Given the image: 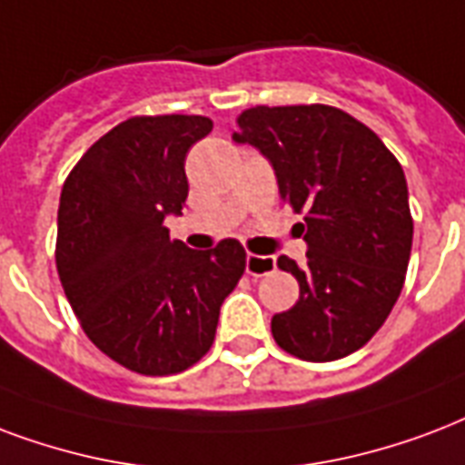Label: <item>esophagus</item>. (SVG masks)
<instances>
[{
	"mask_svg": "<svg viewBox=\"0 0 465 465\" xmlns=\"http://www.w3.org/2000/svg\"><path fill=\"white\" fill-rule=\"evenodd\" d=\"M275 271V258L271 256H256V253H248L246 256V272L253 275V278H261V275H268V272Z\"/></svg>",
	"mask_w": 465,
	"mask_h": 465,
	"instance_id": "34e87169",
	"label": "esophagus"
}]
</instances>
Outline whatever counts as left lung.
<instances>
[{
    "label": "left lung",
    "instance_id": "left-lung-1",
    "mask_svg": "<svg viewBox=\"0 0 465 465\" xmlns=\"http://www.w3.org/2000/svg\"><path fill=\"white\" fill-rule=\"evenodd\" d=\"M233 141L258 148L282 202L307 214V263L278 258L300 282V300L272 317V339L314 363L359 351L398 302L412 251L398 158L366 124L327 104L246 109Z\"/></svg>",
    "mask_w": 465,
    "mask_h": 465
}]
</instances>
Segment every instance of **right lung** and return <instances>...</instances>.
Wrapping results in <instances>:
<instances>
[{
    "label": "right lung",
    "instance_id": "add662e5",
    "mask_svg": "<svg viewBox=\"0 0 465 465\" xmlns=\"http://www.w3.org/2000/svg\"><path fill=\"white\" fill-rule=\"evenodd\" d=\"M207 116H134L104 134L67 175L55 265L84 334L143 375L185 371L214 341L219 307L246 268L236 239L193 251L170 241L183 214L187 151Z\"/></svg>",
    "mask_w": 465,
    "mask_h": 465
}]
</instances>
